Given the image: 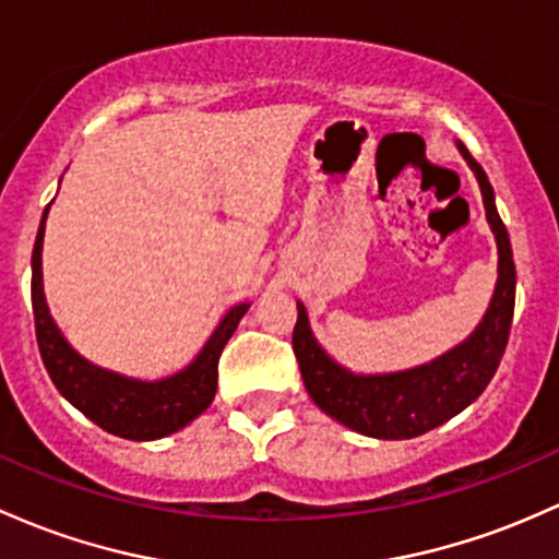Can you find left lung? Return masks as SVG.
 Wrapping results in <instances>:
<instances>
[{"instance_id":"1","label":"left lung","mask_w":559,"mask_h":559,"mask_svg":"<svg viewBox=\"0 0 559 559\" xmlns=\"http://www.w3.org/2000/svg\"><path fill=\"white\" fill-rule=\"evenodd\" d=\"M469 169L480 182L483 204L490 230L499 247V278L480 326L462 345L435 358L432 364L397 373H353L331 360L326 349L316 342L310 331L308 310L297 302V326H294V355L302 371L305 390L316 406L326 411L331 419L379 440H406L440 427L480 397L488 388L501 355L507 349L509 326L514 316V260L509 247V233L496 212L493 188L480 164L472 158L464 143H456Z\"/></svg>"}]
</instances>
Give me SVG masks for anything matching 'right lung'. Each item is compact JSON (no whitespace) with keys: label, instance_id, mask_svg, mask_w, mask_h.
I'll return each mask as SVG.
<instances>
[{"label":"right lung","instance_id":"add662e5","mask_svg":"<svg viewBox=\"0 0 559 559\" xmlns=\"http://www.w3.org/2000/svg\"><path fill=\"white\" fill-rule=\"evenodd\" d=\"M47 212L50 206L41 214L34 254H31V305H34L36 342H39L41 360H45L52 384L90 421L119 438L156 440L182 429L214 401L219 355L249 305H236L225 312V318L214 329L204 349L195 355L193 364L175 377L140 382V379L100 369L66 342L47 310L45 289H41V241H45Z\"/></svg>","mask_w":559,"mask_h":559}]
</instances>
